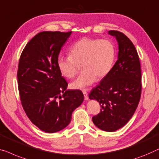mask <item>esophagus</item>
Listing matches in <instances>:
<instances>
[{
    "label": "esophagus",
    "instance_id": "1",
    "mask_svg": "<svg viewBox=\"0 0 159 159\" xmlns=\"http://www.w3.org/2000/svg\"><path fill=\"white\" fill-rule=\"evenodd\" d=\"M82 93H83V95H84V100H88V99H89L88 94H87L86 89H83V90H82Z\"/></svg>",
    "mask_w": 159,
    "mask_h": 159
}]
</instances>
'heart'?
<instances>
[{"mask_svg":"<svg viewBox=\"0 0 159 159\" xmlns=\"http://www.w3.org/2000/svg\"><path fill=\"white\" fill-rule=\"evenodd\" d=\"M69 54L58 57L57 67L64 77L73 79L82 64L83 72L71 87L82 89L93 84L97 77L101 80L109 75L116 60V49L110 40L83 38L71 47Z\"/></svg>","mask_w":159,"mask_h":159,"instance_id":"obj_1","label":"heart"}]
</instances>
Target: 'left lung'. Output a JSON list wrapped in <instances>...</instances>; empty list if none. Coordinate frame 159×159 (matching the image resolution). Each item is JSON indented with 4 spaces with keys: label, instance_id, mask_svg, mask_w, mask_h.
Masks as SVG:
<instances>
[{
    "label": "left lung",
    "instance_id": "left-lung-1",
    "mask_svg": "<svg viewBox=\"0 0 159 159\" xmlns=\"http://www.w3.org/2000/svg\"><path fill=\"white\" fill-rule=\"evenodd\" d=\"M109 34L118 42V57L111 72L92 89L89 99L100 105V113L93 117L100 129L113 132L123 127L139 105L141 95V70L139 57L125 34L111 30Z\"/></svg>",
    "mask_w": 159,
    "mask_h": 159
}]
</instances>
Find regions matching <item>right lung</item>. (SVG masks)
<instances>
[{"label": "right lung", "mask_w": 159, "mask_h": 159, "mask_svg": "<svg viewBox=\"0 0 159 159\" xmlns=\"http://www.w3.org/2000/svg\"><path fill=\"white\" fill-rule=\"evenodd\" d=\"M72 32L43 31L30 40L20 54L17 77L21 105L34 125L46 133L64 129L83 102L80 89L68 83L57 67L61 48Z\"/></svg>", "instance_id": "add662e5"}]
</instances>
